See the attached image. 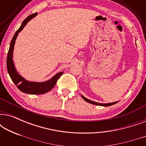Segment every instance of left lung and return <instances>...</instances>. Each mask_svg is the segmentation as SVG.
Returning a JSON list of instances; mask_svg holds the SVG:
<instances>
[{
    "mask_svg": "<svg viewBox=\"0 0 146 146\" xmlns=\"http://www.w3.org/2000/svg\"><path fill=\"white\" fill-rule=\"evenodd\" d=\"M81 96H82V98H83L84 100H85L86 102H87L90 103V104H94V105H97V106H111V105L115 104H116V103H117V102H119V101H117V102H115L106 103V104L98 103V102H96L92 101V100H90L86 98H85L84 96H83L82 95H81Z\"/></svg>",
    "mask_w": 146,
    "mask_h": 146,
    "instance_id": "8db88e82",
    "label": "left lung"
}]
</instances>
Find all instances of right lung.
Wrapping results in <instances>:
<instances>
[{
    "label": "right lung",
    "mask_w": 146,
    "mask_h": 146,
    "mask_svg": "<svg viewBox=\"0 0 146 146\" xmlns=\"http://www.w3.org/2000/svg\"><path fill=\"white\" fill-rule=\"evenodd\" d=\"M37 15L38 13H36L33 14V15H30L23 22L21 27L16 32L11 42V44H10L7 59V66L8 72H9L10 77H11V78L13 80L14 84L23 92L29 94L36 95L42 94L47 93L48 92H49L50 90L52 89L54 87L56 83L57 82L59 78L60 77V76L64 72H61L57 73L52 78H51L50 79L47 81L38 82H31L27 80L24 78L22 76H21L18 73L17 69H16L13 62V51L14 46H15V41L17 40V38L20 32L24 29V27L27 25V24L31 19H33Z\"/></svg>",
    "instance_id": "add662e5"
}]
</instances>
